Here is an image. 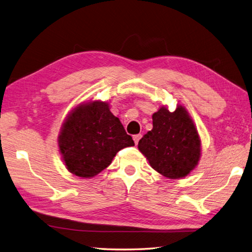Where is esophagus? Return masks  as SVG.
<instances>
[{
  "label": "esophagus",
  "mask_w": 252,
  "mask_h": 252,
  "mask_svg": "<svg viewBox=\"0 0 252 252\" xmlns=\"http://www.w3.org/2000/svg\"><path fill=\"white\" fill-rule=\"evenodd\" d=\"M141 137H142V135L141 134H136V135H133V141H134V143L136 144L137 145V143H138V141L141 140Z\"/></svg>",
  "instance_id": "esophagus-1"
}]
</instances>
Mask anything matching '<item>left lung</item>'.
<instances>
[{"label": "left lung", "mask_w": 252, "mask_h": 252, "mask_svg": "<svg viewBox=\"0 0 252 252\" xmlns=\"http://www.w3.org/2000/svg\"><path fill=\"white\" fill-rule=\"evenodd\" d=\"M137 147L151 167L170 180L189 175L201 156L197 127L182 105L174 111L161 106L153 114V129L141 138Z\"/></svg>", "instance_id": "1"}]
</instances>
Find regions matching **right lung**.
<instances>
[{"mask_svg": "<svg viewBox=\"0 0 252 252\" xmlns=\"http://www.w3.org/2000/svg\"><path fill=\"white\" fill-rule=\"evenodd\" d=\"M62 159L69 172L94 178L111 163L122 148L134 145L112 115L108 101H82L70 110L57 137Z\"/></svg>", "mask_w": 252, "mask_h": 252, "instance_id": "obj_1", "label": "right lung"}]
</instances>
